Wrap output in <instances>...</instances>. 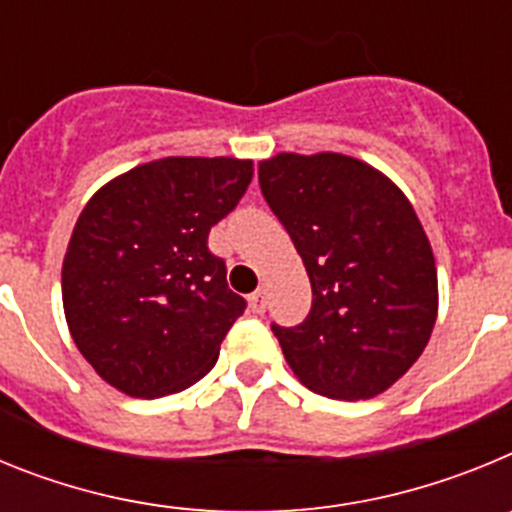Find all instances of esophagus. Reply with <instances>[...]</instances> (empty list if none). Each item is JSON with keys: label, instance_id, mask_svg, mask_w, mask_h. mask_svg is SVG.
Segmentation results:
<instances>
[{"label": "esophagus", "instance_id": "obj_1", "mask_svg": "<svg viewBox=\"0 0 512 512\" xmlns=\"http://www.w3.org/2000/svg\"><path fill=\"white\" fill-rule=\"evenodd\" d=\"M248 302H251V310L253 312H264L266 305H269V297H266V289H256L251 297H248Z\"/></svg>", "mask_w": 512, "mask_h": 512}]
</instances>
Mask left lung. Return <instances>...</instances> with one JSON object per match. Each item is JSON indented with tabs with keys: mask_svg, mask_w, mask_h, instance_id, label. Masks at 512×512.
<instances>
[{
	"mask_svg": "<svg viewBox=\"0 0 512 512\" xmlns=\"http://www.w3.org/2000/svg\"><path fill=\"white\" fill-rule=\"evenodd\" d=\"M259 184L312 287L300 325L271 323L284 359L318 395H379L418 361L436 323V261L413 205L341 153H279L259 164Z\"/></svg>",
	"mask_w": 512,
	"mask_h": 512,
	"instance_id": "1",
	"label": "left lung"
}]
</instances>
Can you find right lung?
Wrapping results in <instances>:
<instances>
[{
    "label": "right lung",
    "mask_w": 512,
    "mask_h": 512,
    "mask_svg": "<svg viewBox=\"0 0 512 512\" xmlns=\"http://www.w3.org/2000/svg\"><path fill=\"white\" fill-rule=\"evenodd\" d=\"M253 164L158 158L99 189L63 259V310L81 356L130 397L200 382L246 300L207 235L235 210Z\"/></svg>",
    "instance_id": "1"
}]
</instances>
